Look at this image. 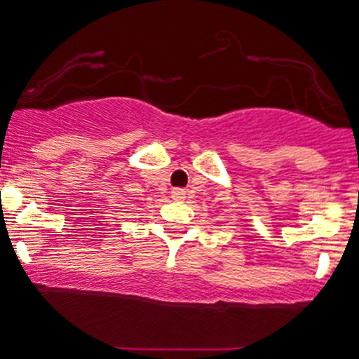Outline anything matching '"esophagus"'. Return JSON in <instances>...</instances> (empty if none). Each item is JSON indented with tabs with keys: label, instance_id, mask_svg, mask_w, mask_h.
<instances>
[{
	"label": "esophagus",
	"instance_id": "obj_1",
	"mask_svg": "<svg viewBox=\"0 0 359 359\" xmlns=\"http://www.w3.org/2000/svg\"><path fill=\"white\" fill-rule=\"evenodd\" d=\"M171 197H172V201L181 202V201H184V197H187V191H184L183 188H172Z\"/></svg>",
	"mask_w": 359,
	"mask_h": 359
}]
</instances>
